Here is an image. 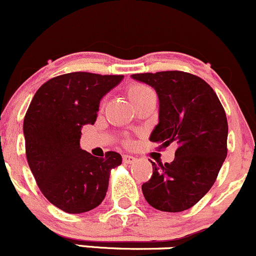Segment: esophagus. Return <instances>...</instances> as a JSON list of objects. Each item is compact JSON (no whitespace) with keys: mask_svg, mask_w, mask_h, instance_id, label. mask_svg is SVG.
<instances>
[{"mask_svg":"<svg viewBox=\"0 0 256 256\" xmlns=\"http://www.w3.org/2000/svg\"><path fill=\"white\" fill-rule=\"evenodd\" d=\"M136 158H133V156H130V155H123V162H124L126 164H134V162H136Z\"/></svg>","mask_w":256,"mask_h":256,"instance_id":"obj_1","label":"esophagus"}]
</instances>
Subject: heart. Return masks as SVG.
Returning <instances> with one entry per match:
<instances>
[{
	"label": "heart",
	"mask_w": 256,
	"mask_h": 256,
	"mask_svg": "<svg viewBox=\"0 0 256 256\" xmlns=\"http://www.w3.org/2000/svg\"><path fill=\"white\" fill-rule=\"evenodd\" d=\"M152 94H154L152 90H151L149 86L142 84H133L130 85L128 89V98L133 105L138 102V101L142 100V98H148V96Z\"/></svg>",
	"instance_id": "heart-1"
}]
</instances>
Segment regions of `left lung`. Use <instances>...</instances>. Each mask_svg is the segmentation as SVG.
Segmentation results:
<instances>
[{
  "mask_svg": "<svg viewBox=\"0 0 256 256\" xmlns=\"http://www.w3.org/2000/svg\"><path fill=\"white\" fill-rule=\"evenodd\" d=\"M134 80L158 96V123L150 140L161 148L177 145L171 164L156 166L142 186L146 202L160 211L190 208L210 190L227 156L226 112L205 80L180 70L142 73Z\"/></svg>",
  "mask_w": 256,
  "mask_h": 256,
  "instance_id": "obj_1",
  "label": "left lung"
}]
</instances>
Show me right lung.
<instances>
[{
    "label": "right lung",
    "mask_w": 256,
    "mask_h": 256,
    "mask_svg": "<svg viewBox=\"0 0 256 256\" xmlns=\"http://www.w3.org/2000/svg\"><path fill=\"white\" fill-rule=\"evenodd\" d=\"M123 76L74 72L54 76L35 92L23 123L26 154L41 193L68 214L92 210L105 199L114 151L96 158L80 148L82 127L94 124L101 98Z\"/></svg>",
    "instance_id": "1"
}]
</instances>
